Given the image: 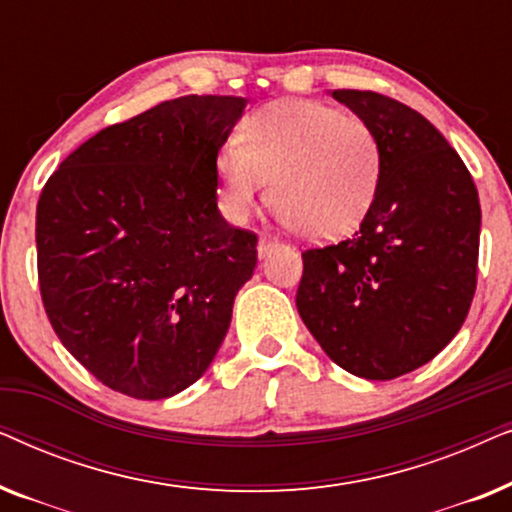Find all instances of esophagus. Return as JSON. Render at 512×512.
I'll return each mask as SVG.
<instances>
[{"label":"esophagus","instance_id":"34e87169","mask_svg":"<svg viewBox=\"0 0 512 512\" xmlns=\"http://www.w3.org/2000/svg\"><path fill=\"white\" fill-rule=\"evenodd\" d=\"M275 249H277V242L268 240V237H261V240H258V256H261V258L270 256Z\"/></svg>","mask_w":512,"mask_h":512}]
</instances>
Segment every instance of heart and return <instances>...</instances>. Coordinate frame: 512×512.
Listing matches in <instances>:
<instances>
[{
  "label": "heart",
  "instance_id": "b5f03b06",
  "mask_svg": "<svg viewBox=\"0 0 512 512\" xmlns=\"http://www.w3.org/2000/svg\"><path fill=\"white\" fill-rule=\"evenodd\" d=\"M214 167L228 219L247 221L268 179V200L284 223L310 240H338L373 207L382 151L361 118L324 102L284 100L254 111Z\"/></svg>",
  "mask_w": 512,
  "mask_h": 512
}]
</instances>
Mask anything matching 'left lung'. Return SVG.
I'll list each match as a JSON object with an SVG mask.
<instances>
[{
    "label": "left lung",
    "instance_id": "8db88e82",
    "mask_svg": "<svg viewBox=\"0 0 512 512\" xmlns=\"http://www.w3.org/2000/svg\"><path fill=\"white\" fill-rule=\"evenodd\" d=\"M333 97L373 128L380 191L354 237L305 251L296 307L328 359L384 382L429 363L464 324L478 275V188L419 111L370 90Z\"/></svg>",
    "mask_w": 512,
    "mask_h": 512
}]
</instances>
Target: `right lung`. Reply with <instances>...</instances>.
<instances>
[{"instance_id":"obj_1","label":"right lung","mask_w":512,"mask_h":512,"mask_svg":"<svg viewBox=\"0 0 512 512\" xmlns=\"http://www.w3.org/2000/svg\"><path fill=\"white\" fill-rule=\"evenodd\" d=\"M244 97L186 95L109 125L37 205L41 298L69 354L109 389L170 398L214 361L256 235L216 205V153Z\"/></svg>"}]
</instances>
